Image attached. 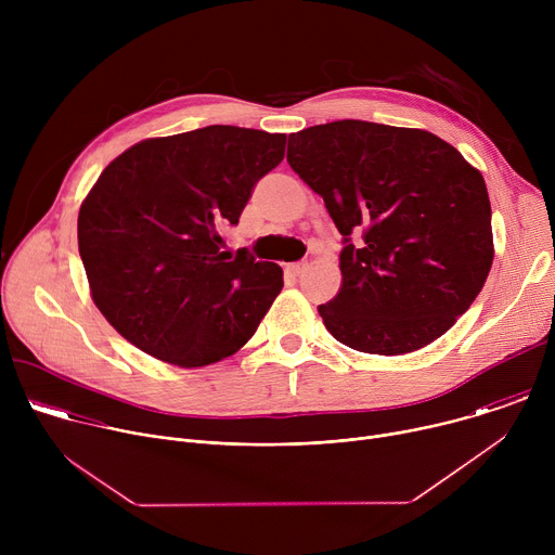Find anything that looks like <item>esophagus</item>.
I'll return each mask as SVG.
<instances>
[{"label":"esophagus","instance_id":"obj_1","mask_svg":"<svg viewBox=\"0 0 555 555\" xmlns=\"http://www.w3.org/2000/svg\"><path fill=\"white\" fill-rule=\"evenodd\" d=\"M287 270L294 274V276H300L305 270H307V261H296V263H289Z\"/></svg>","mask_w":555,"mask_h":555}]
</instances>
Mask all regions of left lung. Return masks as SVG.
<instances>
[{
  "instance_id": "left-lung-1",
  "label": "left lung",
  "mask_w": 555,
  "mask_h": 555,
  "mask_svg": "<svg viewBox=\"0 0 555 555\" xmlns=\"http://www.w3.org/2000/svg\"><path fill=\"white\" fill-rule=\"evenodd\" d=\"M287 163L345 236L343 285L319 305L327 332L377 356L443 336L494 261L486 180L439 135L366 120L289 133ZM363 242L353 247L350 234Z\"/></svg>"
}]
</instances>
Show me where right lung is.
Returning a JSON list of instances; mask_svg holds the SVG:
<instances>
[{
  "label": "right lung",
  "instance_id": "add662e5",
  "mask_svg": "<svg viewBox=\"0 0 555 555\" xmlns=\"http://www.w3.org/2000/svg\"><path fill=\"white\" fill-rule=\"evenodd\" d=\"M285 133L230 125L146 138L105 167L78 210L92 300L140 351L206 366L240 351L283 287V270L223 253Z\"/></svg>",
  "mask_w": 555,
  "mask_h": 555
}]
</instances>
